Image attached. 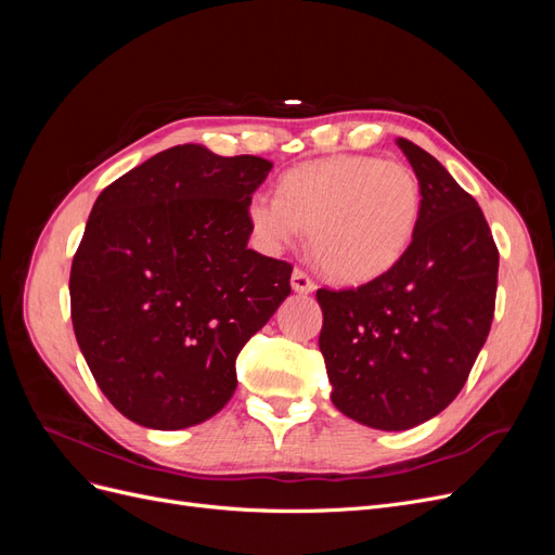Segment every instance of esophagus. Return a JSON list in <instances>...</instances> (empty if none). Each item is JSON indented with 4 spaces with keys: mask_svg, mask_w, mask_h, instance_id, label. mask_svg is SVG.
I'll return each instance as SVG.
<instances>
[{
    "mask_svg": "<svg viewBox=\"0 0 555 555\" xmlns=\"http://www.w3.org/2000/svg\"><path fill=\"white\" fill-rule=\"evenodd\" d=\"M292 287H294V292H298V294H310V292H314V280H312L306 271H300V268H294V273H292Z\"/></svg>",
    "mask_w": 555,
    "mask_h": 555,
    "instance_id": "1",
    "label": "esophagus"
}]
</instances>
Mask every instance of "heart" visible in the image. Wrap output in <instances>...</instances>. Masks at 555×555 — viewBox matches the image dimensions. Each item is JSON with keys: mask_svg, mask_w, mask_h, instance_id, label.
I'll use <instances>...</instances> for the list:
<instances>
[{"mask_svg": "<svg viewBox=\"0 0 555 555\" xmlns=\"http://www.w3.org/2000/svg\"><path fill=\"white\" fill-rule=\"evenodd\" d=\"M422 217V182L396 159L335 155L296 166L280 180V196L261 194L249 220L273 247L310 231L322 271L359 284L375 280L410 249Z\"/></svg>", "mask_w": 555, "mask_h": 555, "instance_id": "b5f03b06", "label": "heart"}]
</instances>
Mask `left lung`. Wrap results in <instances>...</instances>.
I'll list each match as a JSON object with an SVG mask.
<instances>
[{
  "label": "left lung",
  "mask_w": 555,
  "mask_h": 555,
  "mask_svg": "<svg viewBox=\"0 0 555 555\" xmlns=\"http://www.w3.org/2000/svg\"><path fill=\"white\" fill-rule=\"evenodd\" d=\"M398 145L422 182L410 249L361 287L317 289L333 405L379 430L424 424L461 393L489 338L500 259L477 201L426 150Z\"/></svg>",
  "instance_id": "left-lung-1"
}]
</instances>
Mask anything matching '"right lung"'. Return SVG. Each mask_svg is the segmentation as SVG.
Returning <instances> with one entry per match:
<instances>
[{"instance_id": "right-lung-1", "label": "right lung", "mask_w": 555, "mask_h": 555, "mask_svg": "<svg viewBox=\"0 0 555 555\" xmlns=\"http://www.w3.org/2000/svg\"><path fill=\"white\" fill-rule=\"evenodd\" d=\"M271 169L188 143L94 201L72 322L99 389L131 422L178 430L220 412L241 349L292 294L294 266L247 247L251 194Z\"/></svg>"}]
</instances>
